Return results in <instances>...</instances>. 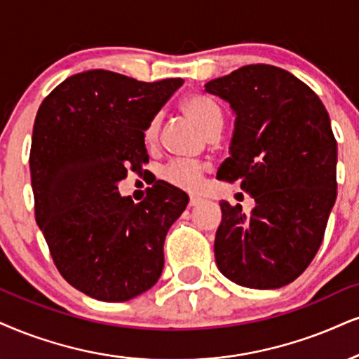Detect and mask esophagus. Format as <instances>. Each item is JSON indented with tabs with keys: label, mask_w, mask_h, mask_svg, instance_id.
<instances>
[{
	"label": "esophagus",
	"mask_w": 359,
	"mask_h": 359,
	"mask_svg": "<svg viewBox=\"0 0 359 359\" xmlns=\"http://www.w3.org/2000/svg\"><path fill=\"white\" fill-rule=\"evenodd\" d=\"M201 203V198H198V196H191L189 198V206L191 208H194V206H198Z\"/></svg>",
	"instance_id": "esophagus-1"
}]
</instances>
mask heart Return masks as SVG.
Segmentation results:
<instances>
[{"label":"heart","mask_w":359,"mask_h":359,"mask_svg":"<svg viewBox=\"0 0 359 359\" xmlns=\"http://www.w3.org/2000/svg\"><path fill=\"white\" fill-rule=\"evenodd\" d=\"M181 111L208 136H215L223 126V113L219 106L203 95H189L181 101ZM159 136V116H153L143 128L146 144H154ZM206 165L201 161H172L161 170V180L171 187L194 191L200 188Z\"/></svg>","instance_id":"b5f03b06"}]
</instances>
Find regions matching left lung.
I'll return each mask as SVG.
<instances>
[{
  "label": "left lung",
  "mask_w": 359,
  "mask_h": 359,
  "mask_svg": "<svg viewBox=\"0 0 359 359\" xmlns=\"http://www.w3.org/2000/svg\"><path fill=\"white\" fill-rule=\"evenodd\" d=\"M236 113L229 153L216 178L255 198L250 215L221 201L218 269L255 290L290 285L320 250L336 200V140L328 111L302 79L248 65L205 85Z\"/></svg>",
  "instance_id": "obj_1"
}]
</instances>
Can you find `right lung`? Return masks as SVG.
Here are the masks:
<instances>
[{
  "instance_id": "obj_1",
  "label": "right lung",
  "mask_w": 359,
  "mask_h": 359,
  "mask_svg": "<svg viewBox=\"0 0 359 359\" xmlns=\"http://www.w3.org/2000/svg\"><path fill=\"white\" fill-rule=\"evenodd\" d=\"M183 83L91 69L66 78L38 109L29 151L34 218L61 276L100 302H128L161 276L166 233L188 194L156 181L133 203L118 183L143 171V128Z\"/></svg>"
}]
</instances>
